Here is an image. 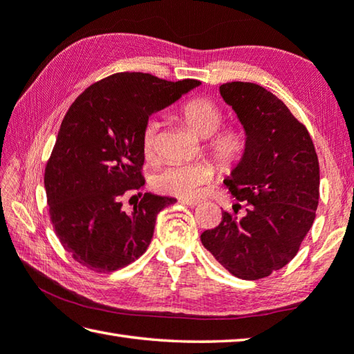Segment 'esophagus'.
<instances>
[{
  "label": "esophagus",
  "instance_id": "34e87169",
  "mask_svg": "<svg viewBox=\"0 0 354 354\" xmlns=\"http://www.w3.org/2000/svg\"><path fill=\"white\" fill-rule=\"evenodd\" d=\"M181 203L185 204V205H190V207H195V205H199L203 201L199 199H181Z\"/></svg>",
  "mask_w": 354,
  "mask_h": 354
}]
</instances>
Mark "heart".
<instances>
[{"label":"heart","instance_id":"1","mask_svg":"<svg viewBox=\"0 0 354 354\" xmlns=\"http://www.w3.org/2000/svg\"><path fill=\"white\" fill-rule=\"evenodd\" d=\"M176 118L187 127L195 131L199 138H207L205 150L221 171L230 173L244 162L248 141L247 133L241 127L219 129L224 120V112L216 101L207 96H196L183 102L176 110ZM159 122L149 120L141 131L142 153L147 159H153L158 151ZM214 170L210 164H184L171 165L162 170L155 179L159 192L179 198L196 196L201 187L210 183Z\"/></svg>","mask_w":354,"mask_h":354}]
</instances>
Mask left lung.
<instances>
[{"label": "left lung", "mask_w": 354, "mask_h": 354, "mask_svg": "<svg viewBox=\"0 0 354 354\" xmlns=\"http://www.w3.org/2000/svg\"><path fill=\"white\" fill-rule=\"evenodd\" d=\"M219 92L247 133L244 162L224 181L247 209L241 218L223 212L201 242L233 276L256 281L287 266L313 225L319 161L308 130L278 96L241 81Z\"/></svg>", "instance_id": "left-lung-1"}]
</instances>
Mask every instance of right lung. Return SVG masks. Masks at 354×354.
Returning <instances> with one entry per match:
<instances>
[{"label": "right lung", "instance_id": "add662e5", "mask_svg": "<svg viewBox=\"0 0 354 354\" xmlns=\"http://www.w3.org/2000/svg\"><path fill=\"white\" fill-rule=\"evenodd\" d=\"M199 84L121 72L86 88L67 110L44 187L55 233L81 266L115 272L147 250L158 213L176 199L138 193L140 203L124 212V196L145 183L141 131L151 113Z\"/></svg>", "mask_w": 354, "mask_h": 354}]
</instances>
